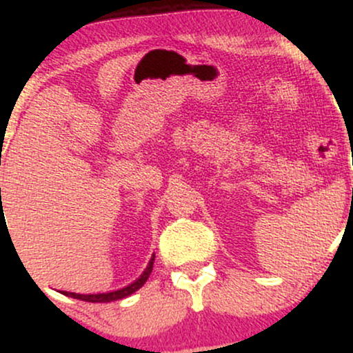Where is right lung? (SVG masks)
Masks as SVG:
<instances>
[{
    "mask_svg": "<svg viewBox=\"0 0 353 353\" xmlns=\"http://www.w3.org/2000/svg\"><path fill=\"white\" fill-rule=\"evenodd\" d=\"M154 257L156 255H152L151 261H149L148 267L144 269V272L141 274V277L134 281L132 283H129V285L123 287V289L119 290H114V292H106V294H89V295H83V294H74V292H63L64 295H68V297H72V299H79V301H84V302H112V301H119V299H124L128 297V295L134 294L136 290H139L141 287L144 285L145 281L149 279V275L152 272V265H154Z\"/></svg>",
    "mask_w": 353,
    "mask_h": 353,
    "instance_id": "1",
    "label": "right lung"
}]
</instances>
